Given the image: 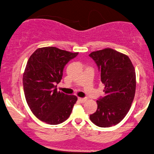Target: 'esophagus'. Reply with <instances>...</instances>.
<instances>
[{"mask_svg":"<svg viewBox=\"0 0 154 154\" xmlns=\"http://www.w3.org/2000/svg\"><path fill=\"white\" fill-rule=\"evenodd\" d=\"M78 99H79V102H81V103H84V102H85L86 101V98H81V97H79V98H78Z\"/></svg>","mask_w":154,"mask_h":154,"instance_id":"esophagus-1","label":"esophagus"}]
</instances>
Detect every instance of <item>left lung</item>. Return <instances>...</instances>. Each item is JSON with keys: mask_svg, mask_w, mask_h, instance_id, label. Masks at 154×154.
Here are the masks:
<instances>
[{"mask_svg": "<svg viewBox=\"0 0 154 154\" xmlns=\"http://www.w3.org/2000/svg\"><path fill=\"white\" fill-rule=\"evenodd\" d=\"M89 57L98 67L105 94L97 101V111L89 118L99 127H112L123 120L134 99V67L127 55L110 48L91 52Z\"/></svg>", "mask_w": 154, "mask_h": 154, "instance_id": "1", "label": "left lung"}]
</instances>
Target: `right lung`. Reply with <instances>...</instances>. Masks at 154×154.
<instances>
[{
	"label": "right lung",
	"mask_w": 154,
	"mask_h": 154,
	"mask_svg": "<svg viewBox=\"0 0 154 154\" xmlns=\"http://www.w3.org/2000/svg\"><path fill=\"white\" fill-rule=\"evenodd\" d=\"M79 52L55 47L36 50L27 61L23 75L25 98L32 113L50 125L62 123L69 117L77 97L57 91L64 67Z\"/></svg>",
	"instance_id": "1"
}]
</instances>
